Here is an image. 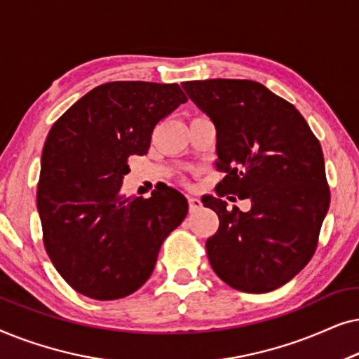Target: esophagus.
Returning a JSON list of instances; mask_svg holds the SVG:
<instances>
[{
    "mask_svg": "<svg viewBox=\"0 0 359 359\" xmlns=\"http://www.w3.org/2000/svg\"><path fill=\"white\" fill-rule=\"evenodd\" d=\"M188 203H189V210H191V212H194V210L201 209V205H203V203H201V199L193 198V196H189Z\"/></svg>",
    "mask_w": 359,
    "mask_h": 359,
    "instance_id": "34e87169",
    "label": "esophagus"
}]
</instances>
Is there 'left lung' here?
I'll list each match as a JSON object with an SVG mask.
<instances>
[{
  "label": "left lung",
  "instance_id": "left-lung-1",
  "mask_svg": "<svg viewBox=\"0 0 359 359\" xmlns=\"http://www.w3.org/2000/svg\"><path fill=\"white\" fill-rule=\"evenodd\" d=\"M181 86L214 122L215 166L225 173L217 196L203 198L219 215L217 232L205 242L210 266L238 291H274L316 253L330 205L320 142L291 102L258 81L217 78ZM229 194L252 200L249 212L227 210L222 198Z\"/></svg>",
  "mask_w": 359,
  "mask_h": 359
}]
</instances>
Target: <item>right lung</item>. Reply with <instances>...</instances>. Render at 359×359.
<instances>
[{
	"instance_id": "1",
	"label": "right lung",
	"mask_w": 359,
	"mask_h": 359,
	"mask_svg": "<svg viewBox=\"0 0 359 359\" xmlns=\"http://www.w3.org/2000/svg\"><path fill=\"white\" fill-rule=\"evenodd\" d=\"M186 101L176 83H104L48 132L37 184L43 247L83 296L114 301L144 286L188 214L184 196L166 184L147 199L121 191L129 156L145 155L158 122Z\"/></svg>"
}]
</instances>
